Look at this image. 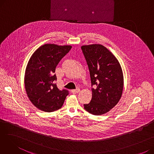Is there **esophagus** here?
Here are the masks:
<instances>
[{"instance_id": "34e87169", "label": "esophagus", "mask_w": 154, "mask_h": 154, "mask_svg": "<svg viewBox=\"0 0 154 154\" xmlns=\"http://www.w3.org/2000/svg\"><path fill=\"white\" fill-rule=\"evenodd\" d=\"M80 92V88H77V89H74V90H72L71 91V92L72 94H77Z\"/></svg>"}]
</instances>
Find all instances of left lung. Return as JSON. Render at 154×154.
I'll list each match as a JSON object with an SVG mask.
<instances>
[{
	"label": "left lung",
	"instance_id": "left-lung-1",
	"mask_svg": "<svg viewBox=\"0 0 154 154\" xmlns=\"http://www.w3.org/2000/svg\"><path fill=\"white\" fill-rule=\"evenodd\" d=\"M90 71L92 97L84 109L100 116L109 112L119 102L124 90V75L120 64L107 48L101 44L81 47Z\"/></svg>",
	"mask_w": 154,
	"mask_h": 154
}]
</instances>
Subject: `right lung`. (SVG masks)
Returning <instances> with one entry per match:
<instances>
[{
  "label": "right lung",
  "mask_w": 154,
  "mask_h": 154,
  "mask_svg": "<svg viewBox=\"0 0 154 154\" xmlns=\"http://www.w3.org/2000/svg\"><path fill=\"white\" fill-rule=\"evenodd\" d=\"M71 45L46 44L33 53L27 65L24 84L30 101L40 110L51 112L60 109L68 95L54 84V72L60 60L71 49Z\"/></svg>",
  "instance_id": "add662e5"
}]
</instances>
